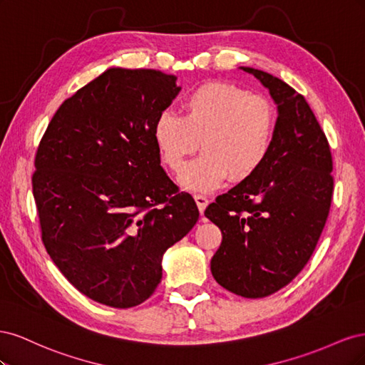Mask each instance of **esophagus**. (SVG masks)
<instances>
[{
  "mask_svg": "<svg viewBox=\"0 0 365 365\" xmlns=\"http://www.w3.org/2000/svg\"><path fill=\"white\" fill-rule=\"evenodd\" d=\"M193 197H195V201H196L197 208H200V213H201V215H204V210H205V207L208 205L207 196H204V195H195Z\"/></svg>",
  "mask_w": 365,
  "mask_h": 365,
  "instance_id": "1",
  "label": "esophagus"
}]
</instances>
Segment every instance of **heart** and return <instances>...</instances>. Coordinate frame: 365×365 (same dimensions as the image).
I'll return each instance as SVG.
<instances>
[{"label": "heart", "instance_id": "b5f03b06", "mask_svg": "<svg viewBox=\"0 0 365 365\" xmlns=\"http://www.w3.org/2000/svg\"><path fill=\"white\" fill-rule=\"evenodd\" d=\"M275 130L277 113L267 97L233 83L207 82L184 97L182 115L161 111L152 137L172 172H180L202 141L204 153L185 165L180 181L189 190L212 192L228 178H252L271 157Z\"/></svg>", "mask_w": 365, "mask_h": 365}]
</instances>
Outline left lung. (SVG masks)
<instances>
[{
  "instance_id": "left-lung-1",
  "label": "left lung",
  "mask_w": 365,
  "mask_h": 365,
  "mask_svg": "<svg viewBox=\"0 0 365 365\" xmlns=\"http://www.w3.org/2000/svg\"><path fill=\"white\" fill-rule=\"evenodd\" d=\"M268 88L279 108L267 164L205 208L222 231L212 259L216 282L245 298L289 284L322 236L334 195V161L324 130L306 98L268 73L244 67Z\"/></svg>"
}]
</instances>
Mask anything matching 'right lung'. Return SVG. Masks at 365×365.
Returning a JSON list of instances; mask_svg holds the SVG:
<instances>
[{"label": "right lung", "mask_w": 365, "mask_h": 365, "mask_svg": "<svg viewBox=\"0 0 365 365\" xmlns=\"http://www.w3.org/2000/svg\"><path fill=\"white\" fill-rule=\"evenodd\" d=\"M157 70L109 68L65 101L31 176L41 239L77 291L134 307L161 280V259L200 217L160 165L153 121L180 88Z\"/></svg>", "instance_id": "add662e5"}]
</instances>
